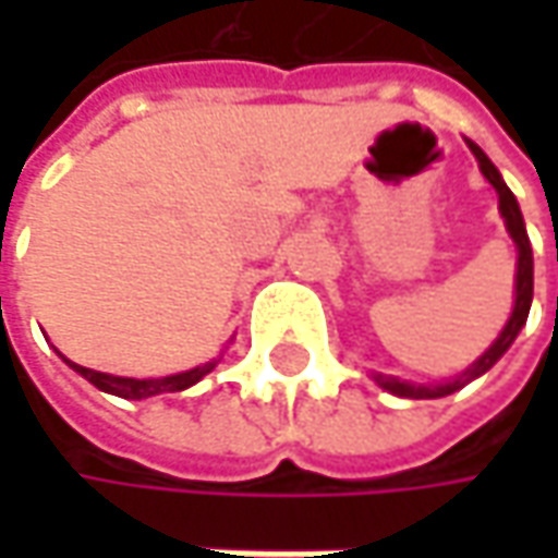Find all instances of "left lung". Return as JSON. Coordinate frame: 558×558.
Wrapping results in <instances>:
<instances>
[{"instance_id": "left-lung-1", "label": "left lung", "mask_w": 558, "mask_h": 558, "mask_svg": "<svg viewBox=\"0 0 558 558\" xmlns=\"http://www.w3.org/2000/svg\"><path fill=\"white\" fill-rule=\"evenodd\" d=\"M469 145V151L475 155V161H478V170L484 173V180L497 189V198H500V217H504L506 232H509V239L515 242V251H519V264H515V304H512V316L506 319L504 332L497 335V341L484 351L465 373L453 375L450 381H438V385H416V381H403V378H397V375H385V373H373V381L378 388H385L388 395L397 397H410V400H435V397H447L453 395V391H460L465 388L469 381H475L478 375H484L500 356L509 351V344L519 338V332L525 329L527 323V311H531V298H534V254H531V242H527V229L525 220H522V210H519V202H515V195L509 192V185L504 183V177H500V170L490 163V158L484 155L482 148L475 145L472 140H465Z\"/></svg>"}]
</instances>
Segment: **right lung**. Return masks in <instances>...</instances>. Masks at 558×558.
Masks as SVG:
<instances>
[{
    "label": "right lung",
    "mask_w": 558,
    "mask_h": 558,
    "mask_svg": "<svg viewBox=\"0 0 558 558\" xmlns=\"http://www.w3.org/2000/svg\"><path fill=\"white\" fill-rule=\"evenodd\" d=\"M74 373H80L86 381H93L98 391H105V395H114L123 397V400H145V397H155V395H167V391H185V388H192V385H198L204 375L210 373L217 363H220V356L217 360H210V363H202V366H195V369H185V373L177 375H161V378H126V375H111V373H96V369H86V366H80L74 360H68V356H61Z\"/></svg>",
    "instance_id": "obj_1"
}]
</instances>
